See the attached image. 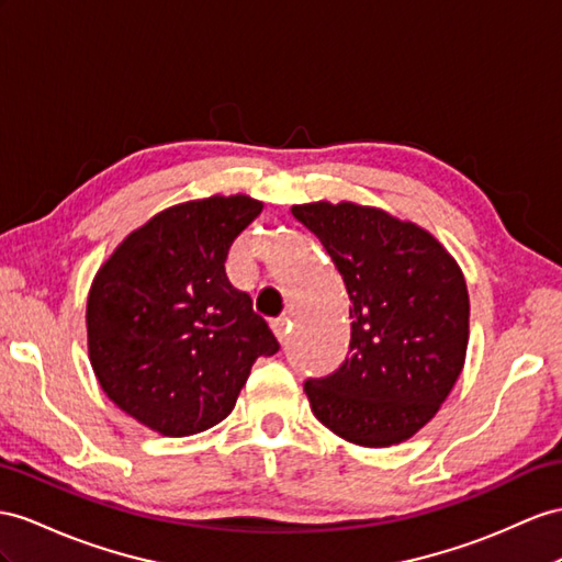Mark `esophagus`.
Listing matches in <instances>:
<instances>
[{
	"mask_svg": "<svg viewBox=\"0 0 562 562\" xmlns=\"http://www.w3.org/2000/svg\"><path fill=\"white\" fill-rule=\"evenodd\" d=\"M270 327H272V333H276L278 341H280V344H286V337H290V327H292L290 318H278V321H272V323H270Z\"/></svg>",
	"mask_w": 562,
	"mask_h": 562,
	"instance_id": "1",
	"label": "esophagus"
}]
</instances>
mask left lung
I'll return each instance as SVG.
<instances>
[{"instance_id":"left-lung-1","label":"left lung","mask_w":562,"mask_h":562,"mask_svg":"<svg viewBox=\"0 0 562 562\" xmlns=\"http://www.w3.org/2000/svg\"><path fill=\"white\" fill-rule=\"evenodd\" d=\"M292 215L318 237L351 299L347 361L304 384L313 415L370 449L411 439L465 366L463 270L425 227L375 206L313 201L292 206Z\"/></svg>"}]
</instances>
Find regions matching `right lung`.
Wrapping results in <instances>:
<instances>
[{
  "mask_svg": "<svg viewBox=\"0 0 562 562\" xmlns=\"http://www.w3.org/2000/svg\"><path fill=\"white\" fill-rule=\"evenodd\" d=\"M263 204L247 194L156 213L97 270L88 351L104 394L164 437H190L233 413L258 356L280 344L251 296L225 276L237 235Z\"/></svg>",
  "mask_w": 562,
  "mask_h": 562,
  "instance_id": "add662e5",
  "label": "right lung"
}]
</instances>
